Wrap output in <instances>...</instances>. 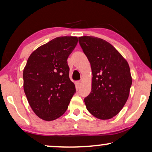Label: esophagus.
I'll return each mask as SVG.
<instances>
[{"label":"esophagus","mask_w":152,"mask_h":152,"mask_svg":"<svg viewBox=\"0 0 152 152\" xmlns=\"http://www.w3.org/2000/svg\"><path fill=\"white\" fill-rule=\"evenodd\" d=\"M81 84H82V82H80V81H77V82H75V86L77 88H79L81 86Z\"/></svg>","instance_id":"esophagus-1"}]
</instances>
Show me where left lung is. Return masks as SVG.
Instances as JSON below:
<instances>
[{
	"instance_id": "left-lung-1",
	"label": "left lung",
	"mask_w": 152,
	"mask_h": 152,
	"mask_svg": "<svg viewBox=\"0 0 152 152\" xmlns=\"http://www.w3.org/2000/svg\"><path fill=\"white\" fill-rule=\"evenodd\" d=\"M79 43L91 64V92L84 98L86 109L95 118L109 120L121 111L132 84L128 62L105 40L79 37Z\"/></svg>"
}]
</instances>
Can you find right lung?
Masks as SVG:
<instances>
[{
    "label": "right lung",
    "instance_id": "obj_1",
    "mask_svg": "<svg viewBox=\"0 0 152 152\" xmlns=\"http://www.w3.org/2000/svg\"><path fill=\"white\" fill-rule=\"evenodd\" d=\"M77 37H59L35 50L23 70V89L34 113L45 121L61 117L75 93L67 59Z\"/></svg>",
    "mask_w": 152,
    "mask_h": 152
}]
</instances>
